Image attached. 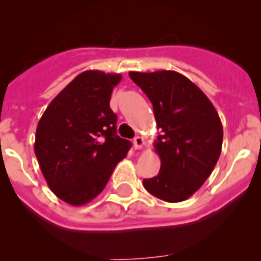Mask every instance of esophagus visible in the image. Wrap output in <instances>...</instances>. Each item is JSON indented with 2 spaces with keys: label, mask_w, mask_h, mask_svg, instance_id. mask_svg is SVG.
<instances>
[{
  "label": "esophagus",
  "mask_w": 261,
  "mask_h": 261,
  "mask_svg": "<svg viewBox=\"0 0 261 261\" xmlns=\"http://www.w3.org/2000/svg\"><path fill=\"white\" fill-rule=\"evenodd\" d=\"M144 145H145V140H144L141 136H136V138L134 139V147H135L136 150L143 149Z\"/></svg>",
  "instance_id": "34e87169"
}]
</instances>
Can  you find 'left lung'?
<instances>
[{
    "label": "left lung",
    "instance_id": "obj_1",
    "mask_svg": "<svg viewBox=\"0 0 261 261\" xmlns=\"http://www.w3.org/2000/svg\"><path fill=\"white\" fill-rule=\"evenodd\" d=\"M149 97L162 135L154 143L160 158L159 174L144 179L156 198L175 203L196 193L220 158L223 130L208 97L191 80L174 70L130 72Z\"/></svg>",
    "mask_w": 261,
    "mask_h": 261
}]
</instances>
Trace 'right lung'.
Instances as JSON below:
<instances>
[{
  "label": "right lung",
  "mask_w": 261,
  "mask_h": 261,
  "mask_svg": "<svg viewBox=\"0 0 261 261\" xmlns=\"http://www.w3.org/2000/svg\"><path fill=\"white\" fill-rule=\"evenodd\" d=\"M118 73L86 70L46 107L36 127L34 151L53 193L70 206L96 198L131 143L116 134L110 109Z\"/></svg>",
  "instance_id": "obj_1"
}]
</instances>
